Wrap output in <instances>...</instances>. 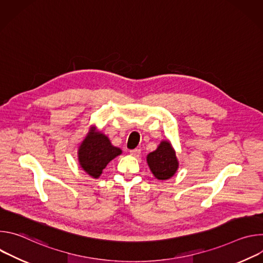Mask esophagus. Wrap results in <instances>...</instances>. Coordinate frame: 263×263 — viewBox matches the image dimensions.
<instances>
[{
    "mask_svg": "<svg viewBox=\"0 0 263 263\" xmlns=\"http://www.w3.org/2000/svg\"><path fill=\"white\" fill-rule=\"evenodd\" d=\"M130 154L134 157H138L140 155V148H134V149H131L130 151Z\"/></svg>",
    "mask_w": 263,
    "mask_h": 263,
    "instance_id": "1",
    "label": "esophagus"
}]
</instances>
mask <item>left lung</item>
I'll return each instance as SVG.
<instances>
[{
    "mask_svg": "<svg viewBox=\"0 0 263 263\" xmlns=\"http://www.w3.org/2000/svg\"><path fill=\"white\" fill-rule=\"evenodd\" d=\"M146 161L158 180L170 179L178 168L176 153L168 141H162L157 149L147 155Z\"/></svg>",
    "mask_w": 263,
    "mask_h": 263,
    "instance_id": "obj_1",
    "label": "left lung"
}]
</instances>
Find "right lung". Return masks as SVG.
Segmentation results:
<instances>
[{
    "instance_id": "obj_1",
    "label": "right lung",
    "mask_w": 263,
    "mask_h": 263,
    "mask_svg": "<svg viewBox=\"0 0 263 263\" xmlns=\"http://www.w3.org/2000/svg\"><path fill=\"white\" fill-rule=\"evenodd\" d=\"M121 153V148L112 145L107 136L92 132L81 143L78 156L81 167L88 175L98 178L106 165Z\"/></svg>"
}]
</instances>
